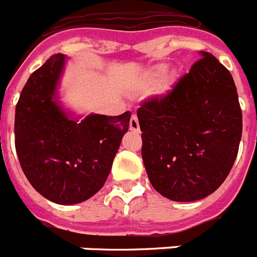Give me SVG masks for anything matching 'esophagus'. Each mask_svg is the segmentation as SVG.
Returning <instances> with one entry per match:
<instances>
[{"mask_svg":"<svg viewBox=\"0 0 257 257\" xmlns=\"http://www.w3.org/2000/svg\"><path fill=\"white\" fill-rule=\"evenodd\" d=\"M130 130L134 131V133H139L140 126H139V120H138V117L134 114L130 119Z\"/></svg>","mask_w":257,"mask_h":257,"instance_id":"esophagus-1","label":"esophagus"}]
</instances>
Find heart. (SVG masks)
<instances>
[{
    "label": "heart",
    "instance_id": "1",
    "mask_svg": "<svg viewBox=\"0 0 257 257\" xmlns=\"http://www.w3.org/2000/svg\"><path fill=\"white\" fill-rule=\"evenodd\" d=\"M165 71L166 66H153L152 69L148 70V71L142 76V79H140L139 83H138V89H139V91H148V89L152 88L153 85L157 83V80L161 78L162 80L157 84V89H156V91H157L159 95H168L169 92L173 89V87H174L175 80L172 75H166L162 78V75L165 74Z\"/></svg>",
    "mask_w": 257,
    "mask_h": 257
}]
</instances>
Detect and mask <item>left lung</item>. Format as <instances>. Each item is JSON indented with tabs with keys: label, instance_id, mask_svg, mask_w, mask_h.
I'll use <instances>...</instances> for the list:
<instances>
[{
	"label": "left lung",
	"instance_id": "1",
	"mask_svg": "<svg viewBox=\"0 0 257 257\" xmlns=\"http://www.w3.org/2000/svg\"><path fill=\"white\" fill-rule=\"evenodd\" d=\"M164 97L138 109L142 157L156 191L173 201L213 194L242 138V110L229 70L208 52Z\"/></svg>",
	"mask_w": 257,
	"mask_h": 257
}]
</instances>
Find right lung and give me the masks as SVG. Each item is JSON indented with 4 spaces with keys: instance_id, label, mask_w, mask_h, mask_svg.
<instances>
[{
    "instance_id": "add662e5",
    "label": "right lung",
    "mask_w": 257,
    "mask_h": 257,
    "mask_svg": "<svg viewBox=\"0 0 257 257\" xmlns=\"http://www.w3.org/2000/svg\"><path fill=\"white\" fill-rule=\"evenodd\" d=\"M67 57L54 54L32 72L15 107V148L27 179L45 199L72 205L104 186L131 113L75 115L60 101Z\"/></svg>"
}]
</instances>
